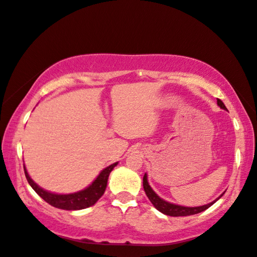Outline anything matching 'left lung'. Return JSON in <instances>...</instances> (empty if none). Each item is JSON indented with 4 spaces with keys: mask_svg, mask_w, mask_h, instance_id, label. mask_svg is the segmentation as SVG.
I'll use <instances>...</instances> for the list:
<instances>
[{
    "mask_svg": "<svg viewBox=\"0 0 257 257\" xmlns=\"http://www.w3.org/2000/svg\"><path fill=\"white\" fill-rule=\"evenodd\" d=\"M216 102H218V105L221 107V109L226 110L224 103L220 99H218V101H216ZM143 187H144L146 196L148 197V199H150L151 202L153 203V206L155 207L158 211H161L162 213L166 214V215H170V216H186V215H192V214L200 213V212H202V211L210 208L215 201H218L224 193V192L222 193V195L218 199H215L214 201L210 202L208 204H204V206H201V207H182V206H178V204H174V203L165 201L164 199H162L161 197H158L156 195V192L151 188L150 184H148L146 174L143 177Z\"/></svg>",
    "mask_w": 257,
    "mask_h": 257,
    "instance_id": "1",
    "label": "left lung"
}]
</instances>
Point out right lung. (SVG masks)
Segmentation results:
<instances>
[{"mask_svg":"<svg viewBox=\"0 0 257 257\" xmlns=\"http://www.w3.org/2000/svg\"><path fill=\"white\" fill-rule=\"evenodd\" d=\"M116 165L117 163H114L110 165L109 167L104 168L99 174V176L96 177L92 184L85 188V189L75 193H69V195H58V193H53L47 190H44L43 188H41L33 181V179L27 173L25 165L24 172L28 184L31 185V187L35 190L37 195L43 198L45 201L50 204V206L62 210H81L93 206V204L103 196L107 184V179H109V175Z\"/></svg>","mask_w":257,"mask_h":257,"instance_id":"obj_1","label":"right lung"}]
</instances>
